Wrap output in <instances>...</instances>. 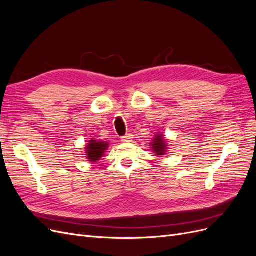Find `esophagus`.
<instances>
[{
    "label": "esophagus",
    "mask_w": 256,
    "mask_h": 256,
    "mask_svg": "<svg viewBox=\"0 0 256 256\" xmlns=\"http://www.w3.org/2000/svg\"><path fill=\"white\" fill-rule=\"evenodd\" d=\"M132 138H134V136H132V134H128L124 136L122 138V142H125V143H127V142H131V141H132Z\"/></svg>",
    "instance_id": "1"
}]
</instances>
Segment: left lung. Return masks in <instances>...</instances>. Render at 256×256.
I'll use <instances>...</instances> for the list:
<instances>
[{
	"label": "left lung",
	"instance_id": "1",
	"mask_svg": "<svg viewBox=\"0 0 256 256\" xmlns=\"http://www.w3.org/2000/svg\"><path fill=\"white\" fill-rule=\"evenodd\" d=\"M152 148L158 156H164L166 150V144L162 134H157L152 143Z\"/></svg>",
	"mask_w": 256,
	"mask_h": 256
}]
</instances>
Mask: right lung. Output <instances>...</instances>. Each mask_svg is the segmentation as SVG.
I'll list each match as a JSON object with an SVG mask.
<instances>
[{
	"label": "right lung",
	"instance_id": "add662e5",
	"mask_svg": "<svg viewBox=\"0 0 256 256\" xmlns=\"http://www.w3.org/2000/svg\"><path fill=\"white\" fill-rule=\"evenodd\" d=\"M108 144L106 142H99L97 140H90V143L86 145V157L88 161L96 162L102 157V154L106 150Z\"/></svg>",
	"mask_w": 256,
	"mask_h": 256
}]
</instances>
